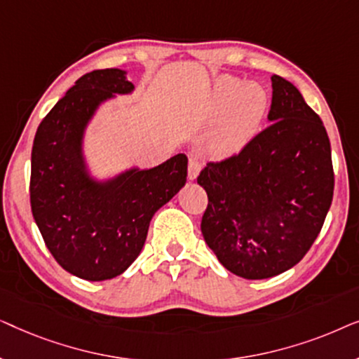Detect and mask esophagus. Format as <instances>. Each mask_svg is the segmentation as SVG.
Listing matches in <instances>:
<instances>
[{
	"mask_svg": "<svg viewBox=\"0 0 359 359\" xmlns=\"http://www.w3.org/2000/svg\"><path fill=\"white\" fill-rule=\"evenodd\" d=\"M199 171H201L199 160L194 158V156H191L189 161H188V178H189L191 181L196 180V178H198Z\"/></svg>",
	"mask_w": 359,
	"mask_h": 359,
	"instance_id": "1",
	"label": "esophagus"
}]
</instances>
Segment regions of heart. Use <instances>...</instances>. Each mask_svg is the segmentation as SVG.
I'll list each match as a JSON object with an SVG mask.
<instances>
[{
  "label": "heart",
  "mask_w": 359,
  "mask_h": 359,
  "mask_svg": "<svg viewBox=\"0 0 359 359\" xmlns=\"http://www.w3.org/2000/svg\"><path fill=\"white\" fill-rule=\"evenodd\" d=\"M268 109V95L255 81L224 75L215 80L209 97V116L219 120L209 149L215 155H232L242 150L257 134Z\"/></svg>",
  "instance_id": "b5f03b06"
}]
</instances>
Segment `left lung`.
Returning <instances> with one entry per match:
<instances>
[{
	"instance_id": "left-lung-1",
	"label": "left lung",
	"mask_w": 359,
	"mask_h": 359,
	"mask_svg": "<svg viewBox=\"0 0 359 359\" xmlns=\"http://www.w3.org/2000/svg\"><path fill=\"white\" fill-rule=\"evenodd\" d=\"M271 85L266 129L198 176L209 198L201 222L205 243L245 279L278 276L301 262L320 233L335 184L320 117L291 81L273 75Z\"/></svg>"
}]
</instances>
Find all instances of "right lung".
Listing matches in <instances>:
<instances>
[{
	"label": "right lung",
	"mask_w": 359,
	"mask_h": 359,
	"mask_svg": "<svg viewBox=\"0 0 359 359\" xmlns=\"http://www.w3.org/2000/svg\"><path fill=\"white\" fill-rule=\"evenodd\" d=\"M126 73L106 68L83 75L34 137L29 188L34 220L57 263L86 281L116 278L135 262L154 214L188 176L184 154L109 180L90 175L83 154L85 130L102 102L134 91Z\"/></svg>",
	"instance_id": "1"
}]
</instances>
